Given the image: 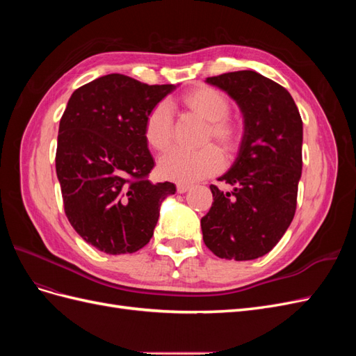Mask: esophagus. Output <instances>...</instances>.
I'll return each mask as SVG.
<instances>
[{"instance_id": "1", "label": "esophagus", "mask_w": 356, "mask_h": 356, "mask_svg": "<svg viewBox=\"0 0 356 356\" xmlns=\"http://www.w3.org/2000/svg\"><path fill=\"white\" fill-rule=\"evenodd\" d=\"M188 190H190V186H187V184H178L177 186V191L178 193H186Z\"/></svg>"}]
</instances>
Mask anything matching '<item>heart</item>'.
Masks as SVG:
<instances>
[{"mask_svg": "<svg viewBox=\"0 0 356 356\" xmlns=\"http://www.w3.org/2000/svg\"><path fill=\"white\" fill-rule=\"evenodd\" d=\"M179 105L187 111L207 120L202 144L217 143L224 153L233 154L239 148L243 136L242 118L229 113V99L222 92L211 86H195L178 98ZM174 115L165 102L156 104L144 120V139L147 145L157 153H163L172 144ZM224 166L220 149L208 144L197 149H172L159 161L161 178L190 184L217 174Z\"/></svg>", "mask_w": 356, "mask_h": 356, "instance_id": "b5f03b06", "label": "heart"}]
</instances>
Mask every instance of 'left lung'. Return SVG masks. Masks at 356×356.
Here are the masks:
<instances>
[{
    "label": "left lung",
    "mask_w": 356,
    "mask_h": 356,
    "mask_svg": "<svg viewBox=\"0 0 356 356\" xmlns=\"http://www.w3.org/2000/svg\"><path fill=\"white\" fill-rule=\"evenodd\" d=\"M238 102L245 132L232 169L211 186L209 212L200 220L203 242L220 258L246 261L281 241L294 218L303 168V122L289 92L255 71L208 77Z\"/></svg>",
    "instance_id": "obj_1"
}]
</instances>
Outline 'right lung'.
Returning <instances> with one entry per match:
<instances>
[{
	"mask_svg": "<svg viewBox=\"0 0 356 356\" xmlns=\"http://www.w3.org/2000/svg\"><path fill=\"white\" fill-rule=\"evenodd\" d=\"M175 89L108 74L75 90L59 123L56 174L74 230L102 252L132 254L152 239L172 182L148 181V111Z\"/></svg>",
	"mask_w": 356,
	"mask_h": 356,
	"instance_id": "1",
	"label": "right lung"
}]
</instances>
